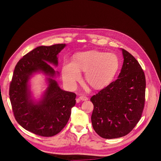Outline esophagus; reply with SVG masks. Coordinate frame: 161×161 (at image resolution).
I'll list each match as a JSON object with an SVG mask.
<instances>
[{
  "label": "esophagus",
  "instance_id": "1",
  "mask_svg": "<svg viewBox=\"0 0 161 161\" xmlns=\"http://www.w3.org/2000/svg\"><path fill=\"white\" fill-rule=\"evenodd\" d=\"M79 99L81 101H86V100H88L89 98L86 96H85V95H81V96L79 97Z\"/></svg>",
  "mask_w": 161,
  "mask_h": 161
}]
</instances>
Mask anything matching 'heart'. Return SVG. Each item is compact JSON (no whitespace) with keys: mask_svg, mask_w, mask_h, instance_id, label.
<instances>
[{"mask_svg":"<svg viewBox=\"0 0 161 161\" xmlns=\"http://www.w3.org/2000/svg\"><path fill=\"white\" fill-rule=\"evenodd\" d=\"M119 65V58L114 53L96 50L79 53L72 62H66L63 66V79L68 85L75 86L80 79L79 71H83L87 83L93 89H101L114 79Z\"/></svg>","mask_w":161,"mask_h":161,"instance_id":"heart-1","label":"heart"}]
</instances>
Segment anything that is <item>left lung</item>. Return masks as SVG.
<instances>
[{
  "mask_svg": "<svg viewBox=\"0 0 161 161\" xmlns=\"http://www.w3.org/2000/svg\"><path fill=\"white\" fill-rule=\"evenodd\" d=\"M121 50L124 63L118 79L91 98L94 105L92 128L106 139L128 134L140 121L144 108V72L130 53Z\"/></svg>",
  "mask_w": 161,
  "mask_h": 161,
  "instance_id": "1",
  "label": "left lung"
}]
</instances>
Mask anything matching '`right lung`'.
Segmentation results:
<instances>
[{"instance_id":"1","label":"right lung","mask_w":161,"mask_h":161,"mask_svg":"<svg viewBox=\"0 0 161 161\" xmlns=\"http://www.w3.org/2000/svg\"><path fill=\"white\" fill-rule=\"evenodd\" d=\"M66 46L58 43L39 46L27 53L14 68L9 86V97L18 124L38 136H55L68 123L76 103L75 92L62 90L53 79L56 71L49 63L58 65L57 55ZM42 71L50 77L42 100L37 104L30 99L28 81L33 72Z\"/></svg>"}]
</instances>
